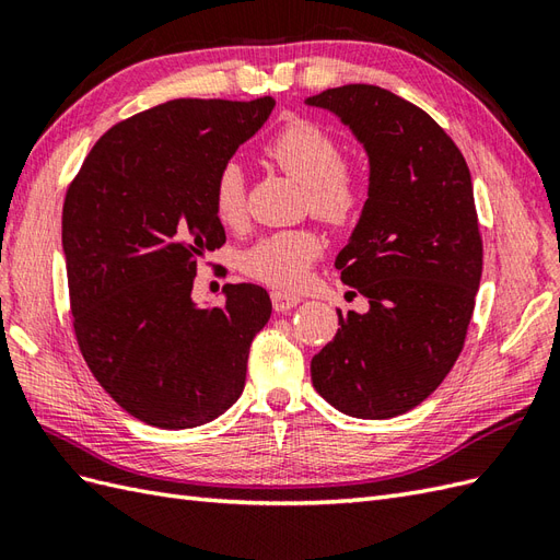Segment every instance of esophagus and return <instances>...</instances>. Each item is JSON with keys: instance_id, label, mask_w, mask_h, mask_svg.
<instances>
[{"instance_id": "esophagus-1", "label": "esophagus", "mask_w": 560, "mask_h": 560, "mask_svg": "<svg viewBox=\"0 0 560 560\" xmlns=\"http://www.w3.org/2000/svg\"><path fill=\"white\" fill-rule=\"evenodd\" d=\"M298 303H300V295L285 293V291H271V305H275L277 312L293 310Z\"/></svg>"}]
</instances>
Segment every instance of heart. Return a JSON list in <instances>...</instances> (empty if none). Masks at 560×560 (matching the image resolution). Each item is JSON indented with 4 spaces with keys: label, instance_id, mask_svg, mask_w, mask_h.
I'll return each mask as SVG.
<instances>
[{
    "label": "heart",
    "instance_id": "heart-1",
    "mask_svg": "<svg viewBox=\"0 0 560 560\" xmlns=\"http://www.w3.org/2000/svg\"><path fill=\"white\" fill-rule=\"evenodd\" d=\"M265 153L285 175L307 186L310 208L328 224H350L360 214L366 184L360 172L342 163L338 139L310 120H291L267 141ZM212 206L226 226L248 218V182L236 161H226L212 182ZM322 236L314 229H285L267 234L241 250L238 267L246 277L277 289H295L310 265L322 255Z\"/></svg>",
    "mask_w": 560,
    "mask_h": 560
}]
</instances>
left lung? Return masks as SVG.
<instances>
[{
	"instance_id": "1",
	"label": "left lung",
	"mask_w": 560,
	"mask_h": 560,
	"mask_svg": "<svg viewBox=\"0 0 560 560\" xmlns=\"http://www.w3.org/2000/svg\"><path fill=\"white\" fill-rule=\"evenodd\" d=\"M350 127L369 158V191L340 281L369 312L338 310V334L312 357V385L354 419L421 405L464 348L482 275L470 172L425 110L374 84L305 98Z\"/></svg>"
}]
</instances>
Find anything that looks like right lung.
<instances>
[{
    "mask_svg": "<svg viewBox=\"0 0 560 560\" xmlns=\"http://www.w3.org/2000/svg\"><path fill=\"white\" fill-rule=\"evenodd\" d=\"M275 98H175L118 122L68 186L63 255L73 328L94 378L135 419L182 430L232 407L250 342L269 322L262 285L226 283L200 307L198 260L224 243L212 182L267 122Z\"/></svg>",
    "mask_w": 560,
    "mask_h": 560,
    "instance_id": "right-lung-1",
    "label": "right lung"
}]
</instances>
